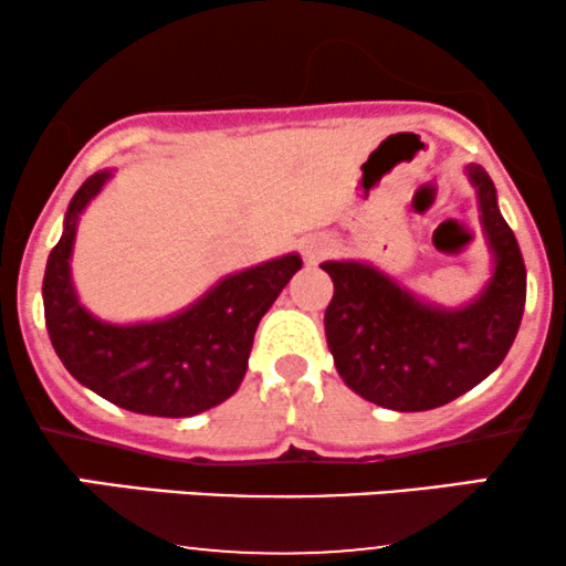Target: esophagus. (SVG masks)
I'll use <instances>...</instances> for the list:
<instances>
[{
    "mask_svg": "<svg viewBox=\"0 0 566 566\" xmlns=\"http://www.w3.org/2000/svg\"><path fill=\"white\" fill-rule=\"evenodd\" d=\"M329 250H333V242H329V239H324V237H314V239H308V242L303 244V255H305V261H308V263L322 261V258L327 255Z\"/></svg>",
    "mask_w": 566,
    "mask_h": 566,
    "instance_id": "obj_1",
    "label": "esophagus"
}]
</instances>
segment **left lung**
Instances as JSON below:
<instances>
[{
	"label": "left lung",
	"instance_id": "obj_1",
	"mask_svg": "<svg viewBox=\"0 0 566 566\" xmlns=\"http://www.w3.org/2000/svg\"><path fill=\"white\" fill-rule=\"evenodd\" d=\"M490 247V279L463 305L415 295L367 261H324L335 295L324 311L343 382L396 412H426L471 391L500 367L518 333L527 271L482 165H465Z\"/></svg>",
	"mask_w": 566,
	"mask_h": 566
}]
</instances>
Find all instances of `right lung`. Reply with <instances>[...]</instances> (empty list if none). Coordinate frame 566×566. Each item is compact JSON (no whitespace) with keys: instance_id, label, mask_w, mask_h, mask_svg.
<instances>
[{"instance_id":"add662e5","label":"right lung","mask_w":566,"mask_h":566,"mask_svg":"<svg viewBox=\"0 0 566 566\" xmlns=\"http://www.w3.org/2000/svg\"><path fill=\"white\" fill-rule=\"evenodd\" d=\"M112 178L114 170L90 175L69 201L42 284L50 340L63 367L112 405L154 418H191L242 386L258 324L303 261L287 252L233 271L161 319H101L80 301L71 255L82 212Z\"/></svg>"}]
</instances>
